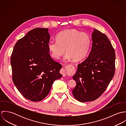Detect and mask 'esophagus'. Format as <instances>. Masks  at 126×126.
<instances>
[{
	"label": "esophagus",
	"instance_id": "esophagus-1",
	"mask_svg": "<svg viewBox=\"0 0 126 126\" xmlns=\"http://www.w3.org/2000/svg\"><path fill=\"white\" fill-rule=\"evenodd\" d=\"M73 68V67L72 65L68 64L65 67V68H63L61 70V73L63 75V77H65L66 76V70H69L70 71L72 72Z\"/></svg>",
	"mask_w": 126,
	"mask_h": 126
}]
</instances>
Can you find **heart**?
I'll return each mask as SVG.
<instances>
[{"instance_id": "b5f03b06", "label": "heart", "mask_w": 126, "mask_h": 126, "mask_svg": "<svg viewBox=\"0 0 126 126\" xmlns=\"http://www.w3.org/2000/svg\"><path fill=\"white\" fill-rule=\"evenodd\" d=\"M56 38L57 40H50L48 43V49L55 59H59L66 51L64 61H79L85 58L89 51L91 40L85 32L68 30L59 33Z\"/></svg>"}]
</instances>
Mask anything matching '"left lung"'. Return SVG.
Masks as SVG:
<instances>
[{"label":"left lung","mask_w":126,"mask_h":126,"mask_svg":"<svg viewBox=\"0 0 126 126\" xmlns=\"http://www.w3.org/2000/svg\"><path fill=\"white\" fill-rule=\"evenodd\" d=\"M92 46L88 57L78 65L73 79L76 86L74 97L81 102L92 101L105 91L115 72L114 50L106 35L94 29Z\"/></svg>","instance_id":"8db88e82"}]
</instances>
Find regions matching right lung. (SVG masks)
I'll list each match as a JSON object with an SVG mask.
<instances>
[{
	"label": "right lung",
	"mask_w": 126,
	"mask_h": 126,
	"mask_svg": "<svg viewBox=\"0 0 126 126\" xmlns=\"http://www.w3.org/2000/svg\"><path fill=\"white\" fill-rule=\"evenodd\" d=\"M48 29L31 30L15 45L11 58L13 80L27 99L39 101L49 94L53 83L63 75L62 65L49 54Z\"/></svg>",
	"instance_id": "add662e5"
}]
</instances>
